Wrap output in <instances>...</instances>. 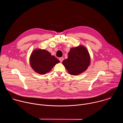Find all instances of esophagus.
I'll list each match as a JSON object with an SVG mask.
<instances>
[{"instance_id": "34e87169", "label": "esophagus", "mask_w": 123, "mask_h": 123, "mask_svg": "<svg viewBox=\"0 0 123 123\" xmlns=\"http://www.w3.org/2000/svg\"><path fill=\"white\" fill-rule=\"evenodd\" d=\"M59 60H60V62H62V61H63V60H64V58H63V57H60V58H59Z\"/></svg>"}]
</instances>
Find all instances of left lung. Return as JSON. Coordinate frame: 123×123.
Here are the masks:
<instances>
[{"mask_svg":"<svg viewBox=\"0 0 123 123\" xmlns=\"http://www.w3.org/2000/svg\"><path fill=\"white\" fill-rule=\"evenodd\" d=\"M63 65L71 75H78L85 72L90 63L88 51L84 46H80L71 49L68 58L62 62Z\"/></svg>","mask_w":123,"mask_h":123,"instance_id":"1","label":"left lung"}]
</instances>
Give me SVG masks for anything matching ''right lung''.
<instances>
[{
	"mask_svg": "<svg viewBox=\"0 0 123 123\" xmlns=\"http://www.w3.org/2000/svg\"><path fill=\"white\" fill-rule=\"evenodd\" d=\"M60 62L55 56L45 49L34 50L30 57V64L34 71L40 74L49 72L56 64Z\"/></svg>",
	"mask_w": 123,
	"mask_h": 123,
	"instance_id": "1",
	"label": "right lung"
}]
</instances>
